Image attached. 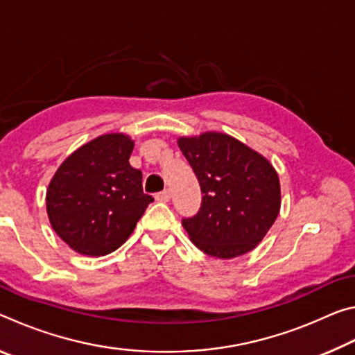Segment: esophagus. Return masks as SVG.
<instances>
[{
	"label": "esophagus",
	"instance_id": "34e87169",
	"mask_svg": "<svg viewBox=\"0 0 355 355\" xmlns=\"http://www.w3.org/2000/svg\"><path fill=\"white\" fill-rule=\"evenodd\" d=\"M171 197H172L171 191H169V189H166V191H161V192H158V194L155 196V199L158 200V202H169V200H171Z\"/></svg>",
	"mask_w": 355,
	"mask_h": 355
}]
</instances>
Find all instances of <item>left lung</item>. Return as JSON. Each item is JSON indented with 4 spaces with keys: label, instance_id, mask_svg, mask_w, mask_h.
I'll use <instances>...</instances> for the list:
<instances>
[{
    "label": "left lung",
    "instance_id": "obj_1",
    "mask_svg": "<svg viewBox=\"0 0 355 355\" xmlns=\"http://www.w3.org/2000/svg\"><path fill=\"white\" fill-rule=\"evenodd\" d=\"M178 147L200 183L202 205L184 218L191 241L228 260L255 249L280 211V182L272 164L224 133L180 137Z\"/></svg>",
    "mask_w": 355,
    "mask_h": 355
}]
</instances>
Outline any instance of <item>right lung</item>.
<instances>
[{"mask_svg": "<svg viewBox=\"0 0 355 355\" xmlns=\"http://www.w3.org/2000/svg\"><path fill=\"white\" fill-rule=\"evenodd\" d=\"M133 147L127 135H101L75 150L48 184V219L78 254L119 249L153 202L142 189V172L130 166Z\"/></svg>", "mask_w": 355, "mask_h": 355, "instance_id": "1", "label": "right lung"}]
</instances>
